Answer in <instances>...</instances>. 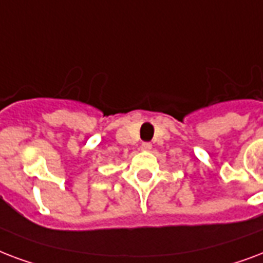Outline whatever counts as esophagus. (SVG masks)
Here are the masks:
<instances>
[{"label": "esophagus", "mask_w": 263, "mask_h": 263, "mask_svg": "<svg viewBox=\"0 0 263 263\" xmlns=\"http://www.w3.org/2000/svg\"><path fill=\"white\" fill-rule=\"evenodd\" d=\"M140 147H142V150H150L152 149V143H149V142H143Z\"/></svg>", "instance_id": "obj_1"}]
</instances>
